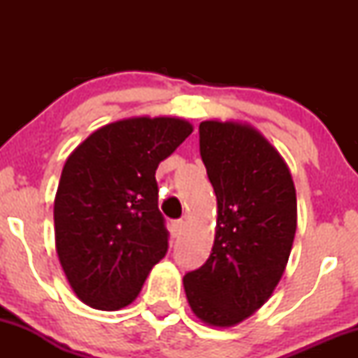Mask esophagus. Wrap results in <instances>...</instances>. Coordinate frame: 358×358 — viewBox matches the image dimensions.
<instances>
[{"instance_id":"34e87169","label":"esophagus","mask_w":358,"mask_h":358,"mask_svg":"<svg viewBox=\"0 0 358 358\" xmlns=\"http://www.w3.org/2000/svg\"><path fill=\"white\" fill-rule=\"evenodd\" d=\"M183 227H185L183 220H173V222H171V234H173L175 237L180 236V234H182V231H183Z\"/></svg>"}]
</instances>
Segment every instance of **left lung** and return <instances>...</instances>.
Instances as JSON below:
<instances>
[{
	"label": "left lung",
	"mask_w": 358,
	"mask_h": 358,
	"mask_svg": "<svg viewBox=\"0 0 358 358\" xmlns=\"http://www.w3.org/2000/svg\"><path fill=\"white\" fill-rule=\"evenodd\" d=\"M199 134L219 215L210 257L183 286L202 322L232 327L268 301L285 273L296 190L285 159L254 127L203 121Z\"/></svg>",
	"instance_id": "obj_1"
}]
</instances>
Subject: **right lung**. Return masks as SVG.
<instances>
[{"mask_svg":"<svg viewBox=\"0 0 358 358\" xmlns=\"http://www.w3.org/2000/svg\"><path fill=\"white\" fill-rule=\"evenodd\" d=\"M192 131L178 117L124 119L90 134L65 162L53 205L55 244L85 305L127 306L165 257L170 234L155 173Z\"/></svg>","mask_w":358,"mask_h":358,"instance_id":"right-lung-1","label":"right lung"}]
</instances>
